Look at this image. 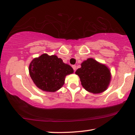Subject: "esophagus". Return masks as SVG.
Returning <instances> with one entry per match:
<instances>
[{"mask_svg":"<svg viewBox=\"0 0 135 135\" xmlns=\"http://www.w3.org/2000/svg\"><path fill=\"white\" fill-rule=\"evenodd\" d=\"M72 68H73V69L74 70V71H75L76 69V66L75 65H72Z\"/></svg>","mask_w":135,"mask_h":135,"instance_id":"obj_1","label":"esophagus"}]
</instances>
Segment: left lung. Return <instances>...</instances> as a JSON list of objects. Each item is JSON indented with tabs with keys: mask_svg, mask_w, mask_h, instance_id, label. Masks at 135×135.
Masks as SVG:
<instances>
[{
	"mask_svg": "<svg viewBox=\"0 0 135 135\" xmlns=\"http://www.w3.org/2000/svg\"><path fill=\"white\" fill-rule=\"evenodd\" d=\"M75 73L79 76L82 87L93 93L105 91L111 79L109 69L91 58L82 62Z\"/></svg>",
	"mask_w": 135,
	"mask_h": 135,
	"instance_id": "left-lung-1",
	"label": "left lung"
}]
</instances>
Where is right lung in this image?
Returning a JSON list of instances; mask_svg holds the SVG:
<instances>
[{
    "instance_id": "right-lung-1",
    "label": "right lung",
    "mask_w": 135,
    "mask_h": 135,
    "mask_svg": "<svg viewBox=\"0 0 135 135\" xmlns=\"http://www.w3.org/2000/svg\"><path fill=\"white\" fill-rule=\"evenodd\" d=\"M29 73L38 88L45 91L54 92L63 86L66 75L73 73V69L56 56L44 54L31 61Z\"/></svg>"
}]
</instances>
